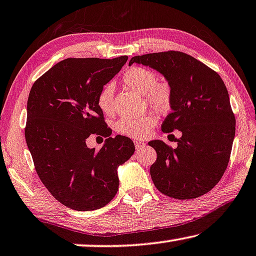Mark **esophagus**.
<instances>
[{
  "label": "esophagus",
  "mask_w": 256,
  "mask_h": 256,
  "mask_svg": "<svg viewBox=\"0 0 256 256\" xmlns=\"http://www.w3.org/2000/svg\"><path fill=\"white\" fill-rule=\"evenodd\" d=\"M134 143H135V146H136L137 150H140V148L145 146V142H144V140H134Z\"/></svg>",
  "instance_id": "obj_1"
}]
</instances>
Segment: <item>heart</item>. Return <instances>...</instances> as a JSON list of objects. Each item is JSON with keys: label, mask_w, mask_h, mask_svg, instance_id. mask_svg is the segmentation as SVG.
Returning <instances> with one entry per match:
<instances>
[{"label": "heart", "mask_w": 256, "mask_h": 256, "mask_svg": "<svg viewBox=\"0 0 256 256\" xmlns=\"http://www.w3.org/2000/svg\"><path fill=\"white\" fill-rule=\"evenodd\" d=\"M122 84L134 92L143 95L145 103L158 112H166L170 108L172 92L166 82H158V76L153 70L135 66L122 74ZM97 105L105 114L114 112V92L111 84L100 89L97 96ZM156 124L152 113L140 116H122L116 122V130L129 137H142L151 130Z\"/></svg>", "instance_id": "b5f03b06"}]
</instances>
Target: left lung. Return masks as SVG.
Wrapping results in <instances>:
<instances>
[{"mask_svg":"<svg viewBox=\"0 0 256 256\" xmlns=\"http://www.w3.org/2000/svg\"><path fill=\"white\" fill-rule=\"evenodd\" d=\"M134 62L167 78L172 111L161 130L182 132L180 138L174 136L175 148L162 140L148 142L156 152L150 168L153 183L161 194L180 200L206 194L222 178L234 138L236 118L226 84L215 70L180 51L135 56L129 65Z\"/></svg>","mask_w":256,"mask_h":256,"instance_id":"left-lung-1","label":"left lung"}]
</instances>
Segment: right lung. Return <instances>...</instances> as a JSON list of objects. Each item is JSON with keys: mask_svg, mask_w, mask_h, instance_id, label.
<instances>
[{"mask_svg": "<svg viewBox=\"0 0 256 256\" xmlns=\"http://www.w3.org/2000/svg\"><path fill=\"white\" fill-rule=\"evenodd\" d=\"M127 60L68 58L30 88L27 146L42 183L70 210H94L108 205L119 188L116 168L135 151L128 137H110L112 130L97 105L100 89ZM92 133L106 137L98 152L85 143Z\"/></svg>", "mask_w": 256, "mask_h": 256, "instance_id": "add662e5", "label": "right lung"}]
</instances>
